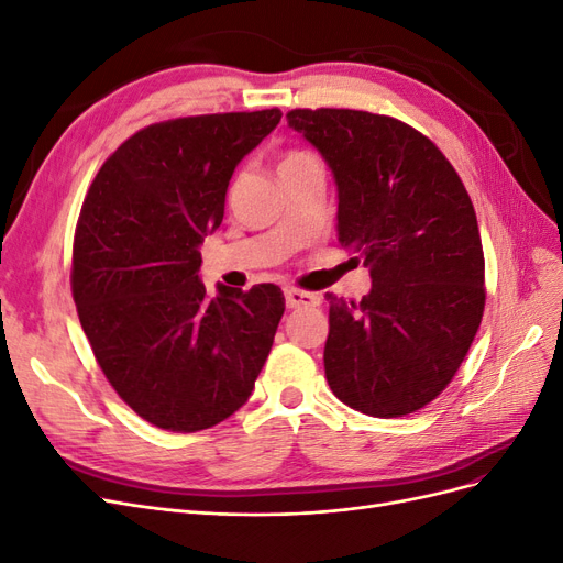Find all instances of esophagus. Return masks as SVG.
<instances>
[{
    "instance_id": "34e87169",
    "label": "esophagus",
    "mask_w": 563,
    "mask_h": 563,
    "mask_svg": "<svg viewBox=\"0 0 563 563\" xmlns=\"http://www.w3.org/2000/svg\"><path fill=\"white\" fill-rule=\"evenodd\" d=\"M284 298H286V308L288 310H300V308H312V305H319V296L317 294L298 291V288H286Z\"/></svg>"
}]
</instances>
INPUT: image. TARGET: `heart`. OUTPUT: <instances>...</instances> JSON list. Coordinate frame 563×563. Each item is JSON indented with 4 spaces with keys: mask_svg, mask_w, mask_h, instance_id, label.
I'll return each mask as SVG.
<instances>
[{
    "mask_svg": "<svg viewBox=\"0 0 563 563\" xmlns=\"http://www.w3.org/2000/svg\"><path fill=\"white\" fill-rule=\"evenodd\" d=\"M314 164H319V159L312 155V152H305V150H291V152H286L284 159L279 162V174L296 172V168H302V166H314Z\"/></svg>",
    "mask_w": 563,
    "mask_h": 563,
    "instance_id": "1",
    "label": "heart"
}]
</instances>
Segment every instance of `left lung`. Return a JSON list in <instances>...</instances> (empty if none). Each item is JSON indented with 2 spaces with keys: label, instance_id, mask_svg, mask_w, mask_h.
<instances>
[{
  "label": "left lung",
  "instance_id": "1",
  "mask_svg": "<svg viewBox=\"0 0 563 563\" xmlns=\"http://www.w3.org/2000/svg\"><path fill=\"white\" fill-rule=\"evenodd\" d=\"M286 119L331 168L340 246L371 267L360 302L327 294V380L354 411L413 413L451 383L482 323L470 195L437 145L399 119L329 108Z\"/></svg>",
  "mask_w": 563,
  "mask_h": 563
}]
</instances>
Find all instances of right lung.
Returning a JSON list of instances; mask_svg holds the SVG:
<instances>
[{"instance_id":"1","label":"right lung","mask_w":563,"mask_h":563,"mask_svg":"<svg viewBox=\"0 0 563 563\" xmlns=\"http://www.w3.org/2000/svg\"><path fill=\"white\" fill-rule=\"evenodd\" d=\"M277 108L185 117L133 133L84 199L73 296L106 378L162 430L197 432L242 408L275 343L284 294L199 279L228 185L277 129Z\"/></svg>"}]
</instances>
